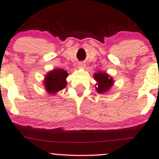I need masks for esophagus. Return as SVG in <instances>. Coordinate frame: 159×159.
<instances>
[{"label":"esophagus","mask_w":159,"mask_h":159,"mask_svg":"<svg viewBox=\"0 0 159 159\" xmlns=\"http://www.w3.org/2000/svg\"><path fill=\"white\" fill-rule=\"evenodd\" d=\"M85 64L84 63H80L79 64H78V67H79V68H85Z\"/></svg>","instance_id":"34e87169"}]
</instances>
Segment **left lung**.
<instances>
[{
    "label": "left lung",
    "instance_id": "1",
    "mask_svg": "<svg viewBox=\"0 0 159 159\" xmlns=\"http://www.w3.org/2000/svg\"><path fill=\"white\" fill-rule=\"evenodd\" d=\"M93 77L97 84H96V89L98 93H106L111 89L114 84V80L110 77L106 72H98L97 73H95Z\"/></svg>",
    "mask_w": 159,
    "mask_h": 159
}]
</instances>
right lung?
Listing matches in <instances>:
<instances>
[{"label":"right lung","instance_id":"right-lung-1","mask_svg":"<svg viewBox=\"0 0 159 159\" xmlns=\"http://www.w3.org/2000/svg\"><path fill=\"white\" fill-rule=\"evenodd\" d=\"M68 72L62 69H56L49 72L45 76L44 85L45 90L50 94H55L66 87V78Z\"/></svg>","mask_w":159,"mask_h":159}]
</instances>
